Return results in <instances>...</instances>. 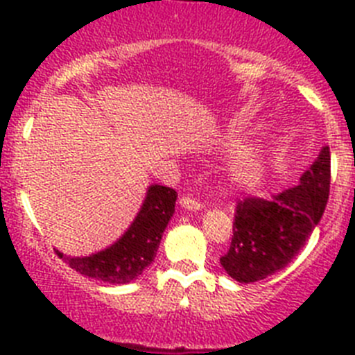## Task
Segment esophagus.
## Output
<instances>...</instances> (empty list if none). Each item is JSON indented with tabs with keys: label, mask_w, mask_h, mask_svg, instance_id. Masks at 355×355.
<instances>
[{
	"label": "esophagus",
	"mask_w": 355,
	"mask_h": 355,
	"mask_svg": "<svg viewBox=\"0 0 355 355\" xmlns=\"http://www.w3.org/2000/svg\"><path fill=\"white\" fill-rule=\"evenodd\" d=\"M180 205L187 209H192V211H197V209L202 208V205H200L199 200L193 199V197H190V196L180 197Z\"/></svg>",
	"instance_id": "obj_1"
}]
</instances>
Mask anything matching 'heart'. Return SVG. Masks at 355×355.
<instances>
[{
  "mask_svg": "<svg viewBox=\"0 0 355 355\" xmlns=\"http://www.w3.org/2000/svg\"><path fill=\"white\" fill-rule=\"evenodd\" d=\"M233 183L238 188H243V190H252V188L258 187L261 183L263 178V163L261 159L256 155H247L241 159H238V163L233 168Z\"/></svg>",
  "mask_w": 355,
  "mask_h": 355,
  "instance_id": "obj_1",
  "label": "heart"
}]
</instances>
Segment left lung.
<instances>
[{
  "label": "left lung",
  "mask_w": 355,
  "mask_h": 355,
  "mask_svg": "<svg viewBox=\"0 0 355 355\" xmlns=\"http://www.w3.org/2000/svg\"><path fill=\"white\" fill-rule=\"evenodd\" d=\"M329 188L331 150L324 147L297 187L238 200L231 245L220 258L225 272L238 283H256L283 270L324 215Z\"/></svg>",
  "instance_id": "1"
}]
</instances>
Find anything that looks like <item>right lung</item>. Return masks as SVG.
Listing matches in <instances>:
<instances>
[{"mask_svg":"<svg viewBox=\"0 0 355 355\" xmlns=\"http://www.w3.org/2000/svg\"><path fill=\"white\" fill-rule=\"evenodd\" d=\"M178 192L174 188L153 184L126 234L114 245L89 258H67L56 254L80 274L110 284H126L139 277L153 263L162 234L174 213Z\"/></svg>","mask_w":355,"mask_h":355,"instance_id":"obj_1","label":"right lung"}]
</instances>
